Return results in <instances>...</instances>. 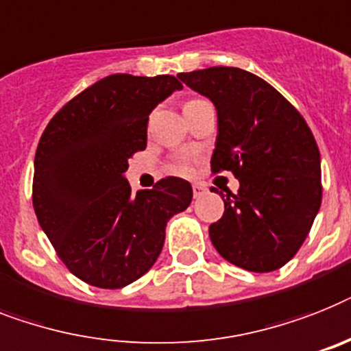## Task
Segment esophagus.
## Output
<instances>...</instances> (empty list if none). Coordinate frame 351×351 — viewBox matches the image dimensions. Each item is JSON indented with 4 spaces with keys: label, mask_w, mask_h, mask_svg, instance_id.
<instances>
[{
    "label": "esophagus",
    "mask_w": 351,
    "mask_h": 351,
    "mask_svg": "<svg viewBox=\"0 0 351 351\" xmlns=\"http://www.w3.org/2000/svg\"><path fill=\"white\" fill-rule=\"evenodd\" d=\"M192 188H193V197H195V199H199V197H202L204 193H206V186H204V184H199V182H195Z\"/></svg>",
    "instance_id": "1"
}]
</instances>
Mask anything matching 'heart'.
<instances>
[{
	"mask_svg": "<svg viewBox=\"0 0 351 351\" xmlns=\"http://www.w3.org/2000/svg\"><path fill=\"white\" fill-rule=\"evenodd\" d=\"M178 170H179V172H184V173L190 172V165H188V163H181L178 167Z\"/></svg>",
	"mask_w": 351,
	"mask_h": 351,
	"instance_id": "1",
	"label": "heart"
}]
</instances>
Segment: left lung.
I'll use <instances>...</instances> for the list:
<instances>
[{
	"label": "left lung",
	"mask_w": 351,
	"mask_h": 351,
	"mask_svg": "<svg viewBox=\"0 0 351 351\" xmlns=\"http://www.w3.org/2000/svg\"><path fill=\"white\" fill-rule=\"evenodd\" d=\"M179 78L217 111L211 170H230L237 193L210 226L222 258L253 273L283 267L298 253L321 206V156L300 112L263 78L240 68L197 69Z\"/></svg>",
	"instance_id": "obj_1"
}]
</instances>
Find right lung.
I'll return each mask as SVG.
<instances>
[{
	"label": "right lung",
	"instance_id": "right-lung-1",
	"mask_svg": "<svg viewBox=\"0 0 351 351\" xmlns=\"http://www.w3.org/2000/svg\"><path fill=\"white\" fill-rule=\"evenodd\" d=\"M182 84L172 75L98 80L50 120L34 161V210L77 278L121 289L158 260L165 228L192 202L181 178L130 192L129 158L147 147L149 114Z\"/></svg>",
	"mask_w": 351,
	"mask_h": 351
}]
</instances>
